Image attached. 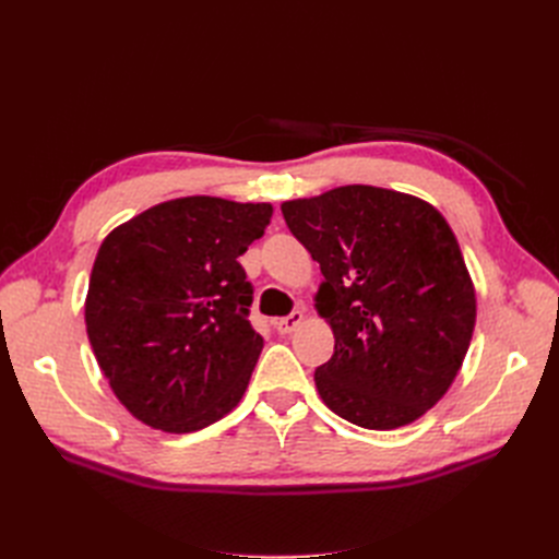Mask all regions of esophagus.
I'll return each instance as SVG.
<instances>
[{"instance_id": "1", "label": "esophagus", "mask_w": 559, "mask_h": 559, "mask_svg": "<svg viewBox=\"0 0 559 559\" xmlns=\"http://www.w3.org/2000/svg\"><path fill=\"white\" fill-rule=\"evenodd\" d=\"M300 321H302V310H300V308H296L292 314H286V317L275 319L273 324H275L277 333H292V331H296V326L300 324Z\"/></svg>"}]
</instances>
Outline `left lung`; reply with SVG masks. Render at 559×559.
<instances>
[{
  "label": "left lung",
  "mask_w": 559,
  "mask_h": 559,
  "mask_svg": "<svg viewBox=\"0 0 559 559\" xmlns=\"http://www.w3.org/2000/svg\"><path fill=\"white\" fill-rule=\"evenodd\" d=\"M282 214L324 275L317 310L335 347L314 370L321 401L364 429L411 425L448 392L476 324L448 222L425 200L361 183Z\"/></svg>",
  "instance_id": "1"
}]
</instances>
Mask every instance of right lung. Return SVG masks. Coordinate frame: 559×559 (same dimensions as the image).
I'll return each mask as SVG.
<instances>
[{
	"label": "right lung",
	"instance_id": "right-lung-1",
	"mask_svg": "<svg viewBox=\"0 0 559 559\" xmlns=\"http://www.w3.org/2000/svg\"><path fill=\"white\" fill-rule=\"evenodd\" d=\"M273 207L210 195L163 202L107 235L86 298V331L109 386L144 425L210 427L240 403L263 337L238 257Z\"/></svg>",
	"mask_w": 559,
	"mask_h": 559
}]
</instances>
